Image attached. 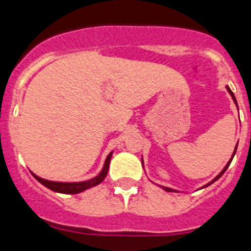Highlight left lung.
Returning a JSON list of instances; mask_svg holds the SVG:
<instances>
[{
	"mask_svg": "<svg viewBox=\"0 0 251 251\" xmlns=\"http://www.w3.org/2000/svg\"><path fill=\"white\" fill-rule=\"evenodd\" d=\"M227 91H228V92H230L231 97H232V100H234V102H235V103H236V106H237V102H236V99H235V96H234V93H232V91H231V89H230V88H228V87H227ZM236 148H237V145H236ZM236 148H235V150H234V154H232V156H231V159H230V162H228V163H227V164H226V167H225V168H224V169H222V172H221V173H220V174H219V176H217V177H216V178H215V179H213V180H212V182H210V183H208V184H206V186H203V188H204V187H207V186H210V184H212V183H213V182H216V180H217V179H219V178H220V177H221L222 174L225 173V172H226V169H227V168H228V165H230L231 160H232V158H234V155H235V152H236ZM163 189H165V191H167V192H176V191H174V189H172V188H168V187H163Z\"/></svg>",
	"mask_w": 251,
	"mask_h": 251,
	"instance_id": "1",
	"label": "left lung"
}]
</instances>
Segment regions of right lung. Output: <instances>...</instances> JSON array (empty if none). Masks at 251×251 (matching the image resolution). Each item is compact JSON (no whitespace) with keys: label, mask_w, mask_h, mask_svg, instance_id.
Wrapping results in <instances>:
<instances>
[{"label":"right lung","mask_w":251,"mask_h":251,"mask_svg":"<svg viewBox=\"0 0 251 251\" xmlns=\"http://www.w3.org/2000/svg\"><path fill=\"white\" fill-rule=\"evenodd\" d=\"M111 155H112V152H110V154H108V156H107V159H106V162H104L103 169H102L101 173H100L96 178H93V179L86 180V182H79V183L51 182V180L43 179V178L38 177V176H35L34 173H32V176H34L35 179L39 180V182H40L43 186H45L47 188L51 189V191L59 192V193H67V195H75V193H80V192L86 191V189L91 188V187L97 186V184H100V183L104 179V177L107 176Z\"/></svg>","instance_id":"1"}]
</instances>
